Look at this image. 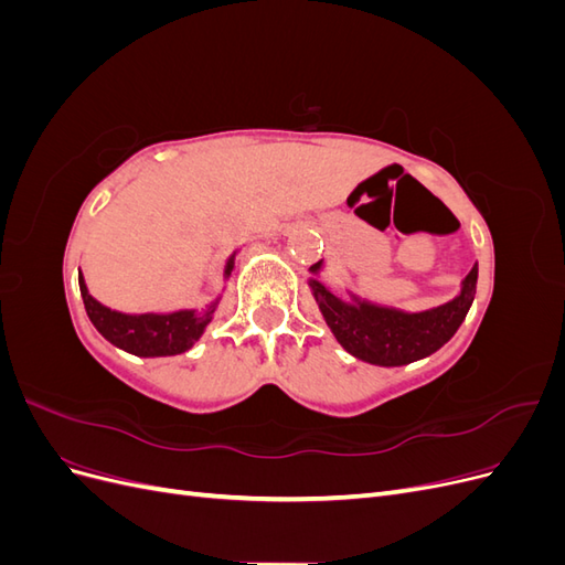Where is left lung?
<instances>
[{
	"mask_svg": "<svg viewBox=\"0 0 565 565\" xmlns=\"http://www.w3.org/2000/svg\"><path fill=\"white\" fill-rule=\"evenodd\" d=\"M320 264L311 266L318 270ZM478 266L469 270L461 295L431 311L403 313L396 309L337 299L328 287L311 280L313 297L337 341L349 353L374 365H407L438 351L459 330L476 295Z\"/></svg>",
	"mask_w": 565,
	"mask_h": 565,
	"instance_id": "1",
	"label": "left lung"
}]
</instances>
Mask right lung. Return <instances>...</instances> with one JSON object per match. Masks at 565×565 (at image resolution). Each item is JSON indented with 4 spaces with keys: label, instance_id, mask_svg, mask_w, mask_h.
<instances>
[{
    "label": "right lung",
    "instance_id": "obj_1",
    "mask_svg": "<svg viewBox=\"0 0 565 565\" xmlns=\"http://www.w3.org/2000/svg\"><path fill=\"white\" fill-rule=\"evenodd\" d=\"M233 259L226 266V276H231ZM79 292L84 309H87L89 320L94 328L104 334L110 344L125 349L134 355H177L193 347V341L207 328L212 320L214 306L204 309L202 313L195 311H177V313H143V316H127L110 311L108 306L98 303L92 295L79 273Z\"/></svg>",
    "mask_w": 565,
    "mask_h": 565
}]
</instances>
